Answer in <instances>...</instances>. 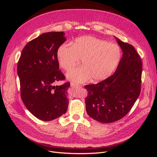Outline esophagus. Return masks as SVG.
Segmentation results:
<instances>
[{
  "label": "esophagus",
  "mask_w": 157,
  "mask_h": 157,
  "mask_svg": "<svg viewBox=\"0 0 157 157\" xmlns=\"http://www.w3.org/2000/svg\"><path fill=\"white\" fill-rule=\"evenodd\" d=\"M71 87H75V86H80V85L78 84H76V83H73V82H71Z\"/></svg>",
  "instance_id": "1"
}]
</instances>
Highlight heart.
Segmentation results:
<instances>
[{
	"mask_svg": "<svg viewBox=\"0 0 157 157\" xmlns=\"http://www.w3.org/2000/svg\"><path fill=\"white\" fill-rule=\"evenodd\" d=\"M120 47L92 36H83L71 42L61 44L56 56L60 67L69 71L82 60L84 67L70 71L67 78L75 82H83L90 78L94 81L105 80L115 70L121 59Z\"/></svg>",
	"mask_w": 157,
	"mask_h": 157,
	"instance_id": "b5f03b06",
	"label": "heart"
}]
</instances>
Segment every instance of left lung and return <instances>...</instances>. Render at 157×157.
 I'll return each instance as SVG.
<instances>
[{"label":"left lung","mask_w":157,"mask_h":157,"mask_svg":"<svg viewBox=\"0 0 157 157\" xmlns=\"http://www.w3.org/2000/svg\"><path fill=\"white\" fill-rule=\"evenodd\" d=\"M123 52L115 73L96 84L84 86L88 115L99 122L111 123L125 117L141 92L142 62L130 44L117 39Z\"/></svg>","instance_id":"1"}]
</instances>
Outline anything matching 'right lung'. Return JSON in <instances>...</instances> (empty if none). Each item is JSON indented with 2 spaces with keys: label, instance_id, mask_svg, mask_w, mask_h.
I'll list each match as a JSON object with an SVG mask.
<instances>
[{
  "label": "right lung",
  "instance_id": "obj_1",
  "mask_svg": "<svg viewBox=\"0 0 157 157\" xmlns=\"http://www.w3.org/2000/svg\"><path fill=\"white\" fill-rule=\"evenodd\" d=\"M65 40L63 31L43 33L28 42L18 61L22 101L31 114L44 121L56 119L68 109L70 82L54 85L65 79L56 56L57 49Z\"/></svg>",
  "mask_w": 157,
  "mask_h": 157
}]
</instances>
